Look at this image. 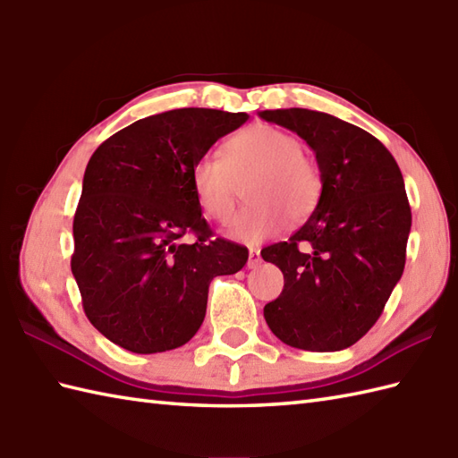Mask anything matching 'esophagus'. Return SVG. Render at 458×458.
<instances>
[{"mask_svg":"<svg viewBox=\"0 0 458 458\" xmlns=\"http://www.w3.org/2000/svg\"><path fill=\"white\" fill-rule=\"evenodd\" d=\"M261 264V256H259V250L251 248L250 254H248V269H256Z\"/></svg>","mask_w":458,"mask_h":458,"instance_id":"34e87169","label":"esophagus"}]
</instances>
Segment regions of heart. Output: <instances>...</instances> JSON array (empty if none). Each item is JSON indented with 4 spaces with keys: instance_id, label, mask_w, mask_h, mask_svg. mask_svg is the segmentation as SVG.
<instances>
[{
    "instance_id": "1",
    "label": "heart",
    "mask_w": 458,
    "mask_h": 458,
    "mask_svg": "<svg viewBox=\"0 0 458 458\" xmlns=\"http://www.w3.org/2000/svg\"><path fill=\"white\" fill-rule=\"evenodd\" d=\"M297 135L259 123L236 133L220 155H202L191 169L194 199L207 216L228 222L234 216L248 182L251 202L232 224L228 234L256 244L284 226L285 214L301 220L313 212L320 194L317 165L301 151Z\"/></svg>"
}]
</instances>
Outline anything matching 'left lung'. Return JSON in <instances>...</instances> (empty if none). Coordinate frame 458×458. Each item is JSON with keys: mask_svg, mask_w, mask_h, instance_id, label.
Here are the masks:
<instances>
[{"mask_svg": "<svg viewBox=\"0 0 458 458\" xmlns=\"http://www.w3.org/2000/svg\"><path fill=\"white\" fill-rule=\"evenodd\" d=\"M259 118L307 141L323 182L303 226L261 250L285 279L264 307L266 323L289 346L336 352L374 327L402 279L411 230L402 171L372 133L330 114L289 108Z\"/></svg>", "mask_w": 458, "mask_h": 458, "instance_id": "1", "label": "left lung"}]
</instances>
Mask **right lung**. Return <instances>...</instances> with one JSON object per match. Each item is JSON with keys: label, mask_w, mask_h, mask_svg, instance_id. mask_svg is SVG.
<instances>
[{"label": "right lung", "mask_w": 458, "mask_h": 458, "mask_svg": "<svg viewBox=\"0 0 458 458\" xmlns=\"http://www.w3.org/2000/svg\"><path fill=\"white\" fill-rule=\"evenodd\" d=\"M248 118L155 114L114 133L86 165L71 267L86 317L114 344L135 354L187 344L207 315L210 281L246 266V248L212 238L191 169Z\"/></svg>", "instance_id": "right-lung-1"}]
</instances>
